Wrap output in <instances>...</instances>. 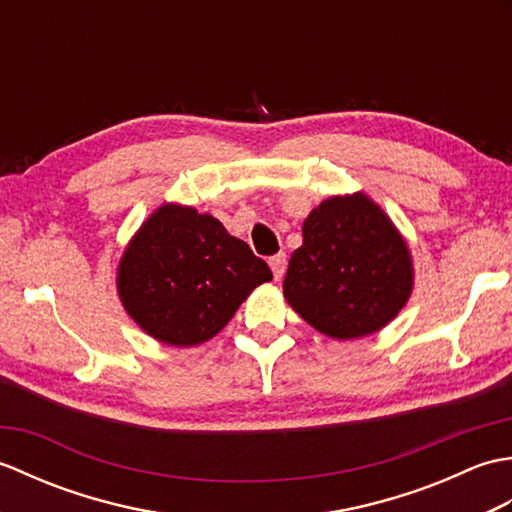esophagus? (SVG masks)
<instances>
[{"label": "esophagus", "mask_w": 512, "mask_h": 512, "mask_svg": "<svg viewBox=\"0 0 512 512\" xmlns=\"http://www.w3.org/2000/svg\"><path fill=\"white\" fill-rule=\"evenodd\" d=\"M270 268H273V275H275V279L277 281H281V277H284V273H286V255L284 253H279V255H275V257H270Z\"/></svg>", "instance_id": "esophagus-1"}]
</instances>
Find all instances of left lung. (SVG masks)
<instances>
[{
	"label": "left lung",
	"mask_w": 512,
	"mask_h": 512,
	"mask_svg": "<svg viewBox=\"0 0 512 512\" xmlns=\"http://www.w3.org/2000/svg\"><path fill=\"white\" fill-rule=\"evenodd\" d=\"M411 288L407 242L365 193L334 195L306 217L284 279L299 317L339 341L385 328Z\"/></svg>",
	"instance_id": "1"
}]
</instances>
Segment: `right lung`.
<instances>
[{"label": "right lung", "instance_id": "right-lung-1", "mask_svg": "<svg viewBox=\"0 0 512 512\" xmlns=\"http://www.w3.org/2000/svg\"><path fill=\"white\" fill-rule=\"evenodd\" d=\"M270 279L264 259L213 215L162 204L125 248L116 288L129 317L149 336L189 347L213 339Z\"/></svg>", "mask_w": 512, "mask_h": 512}]
</instances>
